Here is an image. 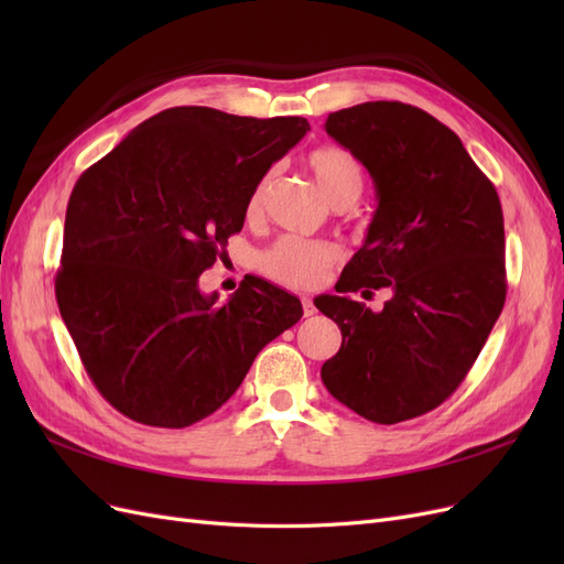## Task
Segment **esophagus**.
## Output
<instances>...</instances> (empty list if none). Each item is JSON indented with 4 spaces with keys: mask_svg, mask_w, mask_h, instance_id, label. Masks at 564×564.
<instances>
[{
    "mask_svg": "<svg viewBox=\"0 0 564 564\" xmlns=\"http://www.w3.org/2000/svg\"><path fill=\"white\" fill-rule=\"evenodd\" d=\"M301 305H303V315H305V317H311V315H315V305H313V299H308V296H303V299H301Z\"/></svg>",
    "mask_w": 564,
    "mask_h": 564,
    "instance_id": "esophagus-1",
    "label": "esophagus"
}]
</instances>
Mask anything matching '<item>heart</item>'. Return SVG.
I'll list each match as a JSON object with an SVG mask.
<instances>
[{
	"mask_svg": "<svg viewBox=\"0 0 564 564\" xmlns=\"http://www.w3.org/2000/svg\"><path fill=\"white\" fill-rule=\"evenodd\" d=\"M308 166L319 185L322 195L327 197L334 207H348L357 197L362 195L365 172L362 164L352 152L338 145H322L315 148L308 155ZM270 176H265L253 187L249 197V214L261 209L265 187ZM336 261V249L327 242L303 240V237H282L280 242L272 245L261 256V268L265 275L289 286L308 289L315 286L324 272Z\"/></svg>",
	"mask_w": 564,
	"mask_h": 564,
	"instance_id": "b5f03b06",
	"label": "heart"
}]
</instances>
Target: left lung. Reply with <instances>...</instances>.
I'll return each mask as SVG.
<instances>
[{"label": "left lung", "instance_id": "obj_1", "mask_svg": "<svg viewBox=\"0 0 564 564\" xmlns=\"http://www.w3.org/2000/svg\"><path fill=\"white\" fill-rule=\"evenodd\" d=\"M324 129L365 164L379 207L338 296L315 301L344 336L322 381L367 421L416 419L466 379L503 311L497 187L449 127L400 100L332 112ZM383 285L393 296L381 314L349 299Z\"/></svg>", "mask_w": 564, "mask_h": 564}]
</instances>
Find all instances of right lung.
I'll return each mask as SVG.
<instances>
[{
  "label": "right lung",
  "instance_id": "right-lung-1",
  "mask_svg": "<svg viewBox=\"0 0 564 564\" xmlns=\"http://www.w3.org/2000/svg\"><path fill=\"white\" fill-rule=\"evenodd\" d=\"M305 131L303 117L169 108L79 176L56 301L84 369L117 412L158 429L207 419L263 346L301 319V301L261 278L247 275L224 305L197 282L242 230L270 164Z\"/></svg>",
  "mask_w": 564,
  "mask_h": 564
}]
</instances>
